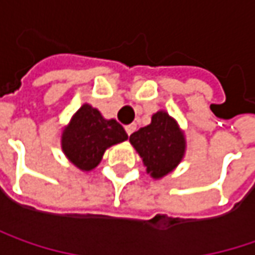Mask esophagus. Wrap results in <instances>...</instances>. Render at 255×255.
Listing matches in <instances>:
<instances>
[{
  "mask_svg": "<svg viewBox=\"0 0 255 255\" xmlns=\"http://www.w3.org/2000/svg\"><path fill=\"white\" fill-rule=\"evenodd\" d=\"M135 129H137V124H129V126H127V127H126V131H127L128 135H131V134H132Z\"/></svg>",
  "mask_w": 255,
  "mask_h": 255,
  "instance_id": "esophagus-1",
  "label": "esophagus"
}]
</instances>
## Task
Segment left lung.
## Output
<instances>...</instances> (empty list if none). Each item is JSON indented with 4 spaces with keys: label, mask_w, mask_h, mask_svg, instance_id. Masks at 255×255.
Listing matches in <instances>:
<instances>
[{
    "label": "left lung",
    "mask_w": 255,
    "mask_h": 255,
    "mask_svg": "<svg viewBox=\"0 0 255 255\" xmlns=\"http://www.w3.org/2000/svg\"><path fill=\"white\" fill-rule=\"evenodd\" d=\"M129 142L140 154L147 173L153 179H161L173 172L186 150L183 131L166 111L154 114L147 127L129 135Z\"/></svg>",
    "instance_id": "1"
}]
</instances>
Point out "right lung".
Returning <instances> with one entry per match:
<instances>
[{"label": "right lung", "instance_id": "right-lung-1", "mask_svg": "<svg viewBox=\"0 0 255 255\" xmlns=\"http://www.w3.org/2000/svg\"><path fill=\"white\" fill-rule=\"evenodd\" d=\"M127 138L120 123L105 120L97 108L83 104L62 132V150L78 169L89 172L101 163L108 147Z\"/></svg>", "mask_w": 255, "mask_h": 255}]
</instances>
